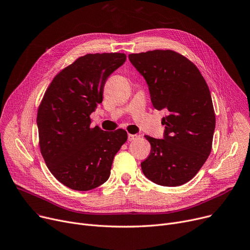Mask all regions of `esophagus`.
I'll use <instances>...</instances> for the list:
<instances>
[{
  "label": "esophagus",
  "instance_id": "34e87169",
  "mask_svg": "<svg viewBox=\"0 0 250 250\" xmlns=\"http://www.w3.org/2000/svg\"><path fill=\"white\" fill-rule=\"evenodd\" d=\"M140 137L138 136V135H132V134H128L127 135V140L129 141V142H131V141H136V140H138Z\"/></svg>",
  "mask_w": 250,
  "mask_h": 250
}]
</instances>
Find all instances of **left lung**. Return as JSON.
<instances>
[{
    "label": "left lung",
    "instance_id": "obj_1",
    "mask_svg": "<svg viewBox=\"0 0 250 250\" xmlns=\"http://www.w3.org/2000/svg\"><path fill=\"white\" fill-rule=\"evenodd\" d=\"M129 61L145 77L162 119L164 139L145 136L151 153L141 163L145 176L158 185L185 184L201 169L212 148L215 112L209 87L196 65L174 50L131 53Z\"/></svg>",
    "mask_w": 250,
    "mask_h": 250
}]
</instances>
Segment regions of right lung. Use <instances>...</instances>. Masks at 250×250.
<instances>
[{
	"mask_svg": "<svg viewBox=\"0 0 250 250\" xmlns=\"http://www.w3.org/2000/svg\"><path fill=\"white\" fill-rule=\"evenodd\" d=\"M125 53H89L56 74L37 112L39 146L49 171L66 187L94 189L108 179L113 158L126 142L123 128L91 127L90 114L103 102L108 76Z\"/></svg>",
	"mask_w": 250,
	"mask_h": 250,
	"instance_id": "obj_1",
	"label": "right lung"
}]
</instances>
